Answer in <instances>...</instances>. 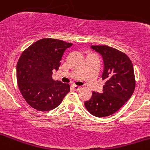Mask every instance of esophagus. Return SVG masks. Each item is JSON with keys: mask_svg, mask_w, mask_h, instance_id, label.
Wrapping results in <instances>:
<instances>
[{"mask_svg": "<svg viewBox=\"0 0 150 150\" xmlns=\"http://www.w3.org/2000/svg\"><path fill=\"white\" fill-rule=\"evenodd\" d=\"M72 87H73L74 90H75V91H79V90L81 88V86H76V85H73L72 86Z\"/></svg>", "mask_w": 150, "mask_h": 150, "instance_id": "obj_1", "label": "esophagus"}]
</instances>
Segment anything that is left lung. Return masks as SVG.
Listing matches in <instances>:
<instances>
[{"instance_id": "obj_1", "label": "left lung", "mask_w": 150, "mask_h": 150, "mask_svg": "<svg viewBox=\"0 0 150 150\" xmlns=\"http://www.w3.org/2000/svg\"><path fill=\"white\" fill-rule=\"evenodd\" d=\"M91 49L102 56L105 81L103 92H94L85 107L90 114L104 117L114 114L131 97L136 86L133 64L122 52L105 45H93Z\"/></svg>"}]
</instances>
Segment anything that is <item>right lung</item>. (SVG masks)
Wrapping results in <instances>:
<instances>
[{"label":"right lung","instance_id":"1","mask_svg":"<svg viewBox=\"0 0 150 150\" xmlns=\"http://www.w3.org/2000/svg\"><path fill=\"white\" fill-rule=\"evenodd\" d=\"M72 45L62 40L42 39L28 47L17 64V80L29 105L40 111L56 108L70 91L69 85L52 78L66 49Z\"/></svg>","mask_w":150,"mask_h":150}]
</instances>
